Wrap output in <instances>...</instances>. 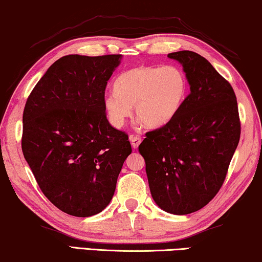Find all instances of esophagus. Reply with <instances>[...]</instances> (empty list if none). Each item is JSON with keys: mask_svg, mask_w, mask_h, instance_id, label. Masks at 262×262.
Wrapping results in <instances>:
<instances>
[{"mask_svg": "<svg viewBox=\"0 0 262 262\" xmlns=\"http://www.w3.org/2000/svg\"><path fill=\"white\" fill-rule=\"evenodd\" d=\"M129 140H130L132 147L134 148V149H135V148H138L139 144L141 143V138H140V136H138V135H130Z\"/></svg>", "mask_w": 262, "mask_h": 262, "instance_id": "obj_1", "label": "esophagus"}]
</instances>
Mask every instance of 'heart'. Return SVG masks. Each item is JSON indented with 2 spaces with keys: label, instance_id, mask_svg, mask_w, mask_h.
<instances>
[{
  "label": "heart",
  "instance_id": "heart-1",
  "mask_svg": "<svg viewBox=\"0 0 262 262\" xmlns=\"http://www.w3.org/2000/svg\"><path fill=\"white\" fill-rule=\"evenodd\" d=\"M114 93L104 96L103 106L113 126L121 128L132 115L148 128H161L175 119L187 94V80L174 66H140L121 74Z\"/></svg>",
  "mask_w": 262,
  "mask_h": 262
}]
</instances>
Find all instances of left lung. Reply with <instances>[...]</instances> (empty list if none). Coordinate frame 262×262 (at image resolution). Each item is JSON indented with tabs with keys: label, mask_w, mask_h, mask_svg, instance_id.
I'll return each mask as SVG.
<instances>
[{
	"label": "left lung",
	"mask_w": 262,
	"mask_h": 262,
	"mask_svg": "<svg viewBox=\"0 0 262 262\" xmlns=\"http://www.w3.org/2000/svg\"><path fill=\"white\" fill-rule=\"evenodd\" d=\"M168 57L182 66L190 93L174 120L147 133L139 151L155 204L186 215L220 190L241 127L232 85L204 56L181 50Z\"/></svg>",
	"instance_id": "1"
}]
</instances>
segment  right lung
I'll return each instance as SVG.
<instances>
[{
  "label": "right lung",
  "mask_w": 262,
  "mask_h": 262,
  "mask_svg": "<svg viewBox=\"0 0 262 262\" xmlns=\"http://www.w3.org/2000/svg\"><path fill=\"white\" fill-rule=\"evenodd\" d=\"M121 58H58L27 100L23 155L42 193L69 215L102 212L132 153L128 135L109 124L103 106L107 82Z\"/></svg>",
  "instance_id": "obj_1"
}]
</instances>
